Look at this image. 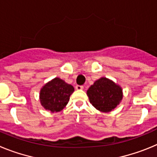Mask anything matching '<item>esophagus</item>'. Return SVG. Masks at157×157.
Wrapping results in <instances>:
<instances>
[{
	"label": "esophagus",
	"mask_w": 157,
	"mask_h": 157,
	"mask_svg": "<svg viewBox=\"0 0 157 157\" xmlns=\"http://www.w3.org/2000/svg\"><path fill=\"white\" fill-rule=\"evenodd\" d=\"M75 89L77 90H82L83 89V86H79V85H77L75 86Z\"/></svg>",
	"instance_id": "34e87169"
}]
</instances>
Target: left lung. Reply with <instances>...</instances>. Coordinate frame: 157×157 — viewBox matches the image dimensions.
<instances>
[{
  "instance_id": "obj_1",
  "label": "left lung",
  "mask_w": 157,
  "mask_h": 157,
  "mask_svg": "<svg viewBox=\"0 0 157 157\" xmlns=\"http://www.w3.org/2000/svg\"><path fill=\"white\" fill-rule=\"evenodd\" d=\"M87 96L93 106L103 112H111L123 98L122 89L111 80L101 78L87 90Z\"/></svg>"
}]
</instances>
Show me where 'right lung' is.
I'll return each mask as SVG.
<instances>
[{
	"label": "right lung",
	"instance_id": "add662e5",
	"mask_svg": "<svg viewBox=\"0 0 157 157\" xmlns=\"http://www.w3.org/2000/svg\"><path fill=\"white\" fill-rule=\"evenodd\" d=\"M74 87L59 78H55L41 88L40 92L41 104L46 110L59 112L67 105Z\"/></svg>",
	"mask_w": 157,
	"mask_h": 157
}]
</instances>
